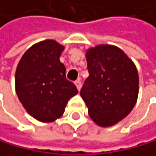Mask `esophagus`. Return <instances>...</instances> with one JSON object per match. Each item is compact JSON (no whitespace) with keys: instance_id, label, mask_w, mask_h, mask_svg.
<instances>
[{"instance_id":"1","label":"esophagus","mask_w":156,"mask_h":156,"mask_svg":"<svg viewBox=\"0 0 156 156\" xmlns=\"http://www.w3.org/2000/svg\"><path fill=\"white\" fill-rule=\"evenodd\" d=\"M75 84H76V88H77V90H80V88H81V80H80H80H76L75 81Z\"/></svg>"}]
</instances>
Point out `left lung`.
I'll use <instances>...</instances> for the list:
<instances>
[{
	"label": "left lung",
	"mask_w": 156,
	"mask_h": 156,
	"mask_svg": "<svg viewBox=\"0 0 156 156\" xmlns=\"http://www.w3.org/2000/svg\"><path fill=\"white\" fill-rule=\"evenodd\" d=\"M89 76L80 90L92 120L101 127L116 124L137 100L139 80L134 63L116 46L100 44L86 53Z\"/></svg>",
	"instance_id": "left-lung-1"
}]
</instances>
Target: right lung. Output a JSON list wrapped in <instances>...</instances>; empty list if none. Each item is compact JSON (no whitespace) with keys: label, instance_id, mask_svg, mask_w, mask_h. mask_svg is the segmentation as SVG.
Returning <instances> with one entry per match:
<instances>
[{"label":"right lung","instance_id":"add662e5","mask_svg":"<svg viewBox=\"0 0 156 156\" xmlns=\"http://www.w3.org/2000/svg\"><path fill=\"white\" fill-rule=\"evenodd\" d=\"M64 47L53 40L38 42L20 58L15 75L17 96L26 112L37 120L53 122L63 115L76 85L66 79L59 57Z\"/></svg>","mask_w":156,"mask_h":156}]
</instances>
